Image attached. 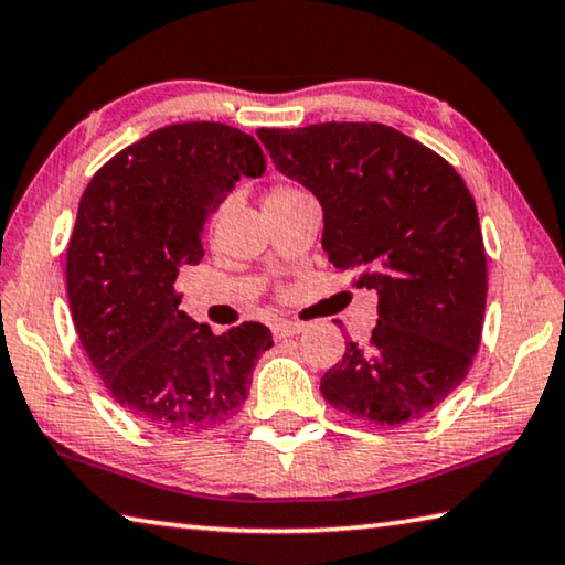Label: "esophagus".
I'll list each match as a JSON object with an SVG mask.
<instances>
[{"instance_id":"esophagus-1","label":"esophagus","mask_w":565,"mask_h":565,"mask_svg":"<svg viewBox=\"0 0 565 565\" xmlns=\"http://www.w3.org/2000/svg\"><path fill=\"white\" fill-rule=\"evenodd\" d=\"M301 331H303V323H296V321H276L271 327L274 339H289Z\"/></svg>"}]
</instances>
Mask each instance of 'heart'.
<instances>
[{
    "label": "heart",
    "instance_id": "obj_1",
    "mask_svg": "<svg viewBox=\"0 0 565 565\" xmlns=\"http://www.w3.org/2000/svg\"><path fill=\"white\" fill-rule=\"evenodd\" d=\"M303 191L296 189V186H289V184H276L269 194H266V202H286V199H296L301 196Z\"/></svg>",
    "mask_w": 565,
    "mask_h": 565
}]
</instances>
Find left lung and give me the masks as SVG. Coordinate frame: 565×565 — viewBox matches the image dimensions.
Masks as SVG:
<instances>
[{"mask_svg": "<svg viewBox=\"0 0 565 565\" xmlns=\"http://www.w3.org/2000/svg\"><path fill=\"white\" fill-rule=\"evenodd\" d=\"M256 134L274 167L319 199L329 262L379 294L371 341L347 343L321 376L323 398L363 424L428 416L481 343L489 279L471 191L444 157L386 124Z\"/></svg>", "mask_w": 565, "mask_h": 565, "instance_id": "left-lung-1", "label": "left lung"}]
</instances>
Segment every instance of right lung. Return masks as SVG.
Here are the masks:
<instances>
[{"mask_svg": "<svg viewBox=\"0 0 565 565\" xmlns=\"http://www.w3.org/2000/svg\"><path fill=\"white\" fill-rule=\"evenodd\" d=\"M266 159L252 134L189 121L147 134L84 189L66 248L74 329L111 398L171 434L222 426L246 401L274 347L264 323L222 337L179 311L181 266L204 256V226L242 177Z\"/></svg>", "mask_w": 565, "mask_h": 565, "instance_id": "obj_1", "label": "right lung"}]
</instances>
